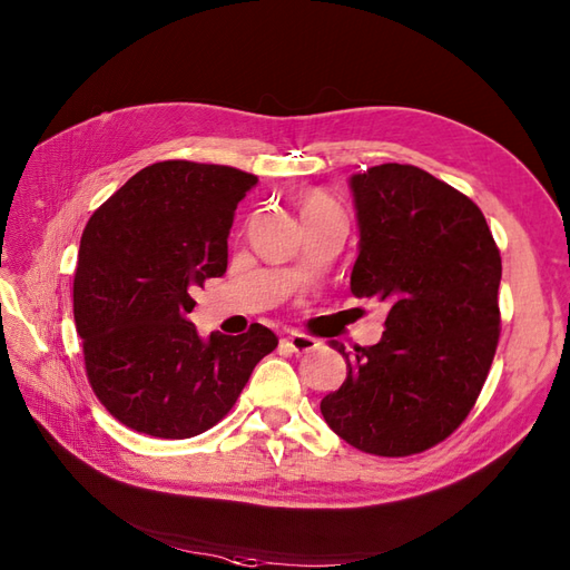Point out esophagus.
I'll return each instance as SVG.
<instances>
[{
    "mask_svg": "<svg viewBox=\"0 0 570 570\" xmlns=\"http://www.w3.org/2000/svg\"><path fill=\"white\" fill-rule=\"evenodd\" d=\"M292 353L296 355H306V353H313V350L318 347V343L313 341L311 335H304V333H288L284 341H282Z\"/></svg>",
    "mask_w": 570,
    "mask_h": 570,
    "instance_id": "1",
    "label": "esophagus"
}]
</instances>
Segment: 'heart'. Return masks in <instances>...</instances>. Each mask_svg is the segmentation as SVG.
I'll return each instance as SVG.
<instances>
[{"label": "heart", "instance_id": "b5f03b06", "mask_svg": "<svg viewBox=\"0 0 570 570\" xmlns=\"http://www.w3.org/2000/svg\"><path fill=\"white\" fill-rule=\"evenodd\" d=\"M298 210L304 223H321V220H345L343 205L337 203L328 190L311 188L298 196Z\"/></svg>", "mask_w": 570, "mask_h": 570}]
</instances>
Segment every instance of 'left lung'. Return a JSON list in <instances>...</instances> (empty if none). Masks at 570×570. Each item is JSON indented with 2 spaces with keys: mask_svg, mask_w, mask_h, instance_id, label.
Returning a JSON list of instances; mask_svg holds the SVG:
<instances>
[{
  "mask_svg": "<svg viewBox=\"0 0 570 570\" xmlns=\"http://www.w3.org/2000/svg\"><path fill=\"white\" fill-rule=\"evenodd\" d=\"M350 186V292L390 313L377 345L337 347L347 377L321 414L357 451L406 458L445 441L478 402L500 343L502 257L478 205L419 166H372Z\"/></svg>",
  "mask_w": 570,
  "mask_h": 570,
  "instance_id": "8db88e82",
  "label": "left lung"
}]
</instances>
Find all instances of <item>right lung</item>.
<instances>
[{"instance_id":"add662e5","label":"right lung","mask_w":570,"mask_h":570,"mask_svg":"<svg viewBox=\"0 0 570 570\" xmlns=\"http://www.w3.org/2000/svg\"><path fill=\"white\" fill-rule=\"evenodd\" d=\"M257 176L159 161L131 176L85 225L72 313L95 396L127 429L193 439L223 421L278 345L259 323L200 341L193 292L227 269L233 215Z\"/></svg>"}]
</instances>
